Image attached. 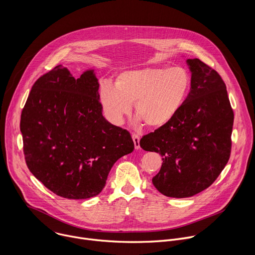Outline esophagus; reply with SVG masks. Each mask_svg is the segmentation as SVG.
I'll list each match as a JSON object with an SVG mask.
<instances>
[{
	"mask_svg": "<svg viewBox=\"0 0 255 255\" xmlns=\"http://www.w3.org/2000/svg\"><path fill=\"white\" fill-rule=\"evenodd\" d=\"M132 139L134 141L135 149H139L140 148V137H139V135L136 134V133H133L132 134Z\"/></svg>",
	"mask_w": 255,
	"mask_h": 255,
	"instance_id": "1",
	"label": "esophagus"
}]
</instances>
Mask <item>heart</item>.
Segmentation results:
<instances>
[{
  "mask_svg": "<svg viewBox=\"0 0 255 255\" xmlns=\"http://www.w3.org/2000/svg\"><path fill=\"white\" fill-rule=\"evenodd\" d=\"M191 86L183 67H144L126 70L116 78L115 87L105 83L100 91L103 110L112 123L121 125L131 113L145 125L159 128L171 121L183 106Z\"/></svg>",
  "mask_w": 255,
  "mask_h": 255,
  "instance_id": "heart-1",
  "label": "heart"
}]
</instances>
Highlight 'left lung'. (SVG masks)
Instances as JSON below:
<instances>
[{"label":"left lung","instance_id":"8db88e82","mask_svg":"<svg viewBox=\"0 0 255 255\" xmlns=\"http://www.w3.org/2000/svg\"><path fill=\"white\" fill-rule=\"evenodd\" d=\"M191 91L167 124L144 135L140 146L162 156L152 184L162 195L189 198L209 188L231 153L234 113L226 85L199 58L188 59Z\"/></svg>","mask_w":255,"mask_h":255}]
</instances>
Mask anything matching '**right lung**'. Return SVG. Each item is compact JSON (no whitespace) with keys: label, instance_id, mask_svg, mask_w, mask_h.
<instances>
[{"label":"right lung","instance_id":"1","mask_svg":"<svg viewBox=\"0 0 255 255\" xmlns=\"http://www.w3.org/2000/svg\"><path fill=\"white\" fill-rule=\"evenodd\" d=\"M94 70L75 79L57 65L36 81L22 110L26 164L55 195H99L114 163L134 149L130 133L102 114Z\"/></svg>","mask_w":255,"mask_h":255}]
</instances>
